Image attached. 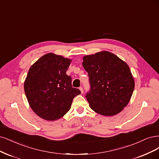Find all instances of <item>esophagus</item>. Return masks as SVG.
<instances>
[{"instance_id": "1", "label": "esophagus", "mask_w": 159, "mask_h": 159, "mask_svg": "<svg viewBox=\"0 0 159 159\" xmlns=\"http://www.w3.org/2000/svg\"><path fill=\"white\" fill-rule=\"evenodd\" d=\"M79 89H80V92H81V93L83 94V87H80Z\"/></svg>"}]
</instances>
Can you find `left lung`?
Segmentation results:
<instances>
[{
	"label": "left lung",
	"mask_w": 159,
	"mask_h": 159,
	"mask_svg": "<svg viewBox=\"0 0 159 159\" xmlns=\"http://www.w3.org/2000/svg\"><path fill=\"white\" fill-rule=\"evenodd\" d=\"M90 89L86 94L91 109L105 116L116 115L128 104L135 88L129 66L106 51L83 57Z\"/></svg>",
	"instance_id": "left-lung-1"
}]
</instances>
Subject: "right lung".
Returning <instances> with one entry per match:
<instances>
[{"label":"right lung","instance_id":"obj_1","mask_svg":"<svg viewBox=\"0 0 159 159\" xmlns=\"http://www.w3.org/2000/svg\"><path fill=\"white\" fill-rule=\"evenodd\" d=\"M71 59L49 53L30 68L24 91L30 106L38 116L48 121L62 117L70 110L73 98L81 93L73 88L66 74Z\"/></svg>","mask_w":159,"mask_h":159}]
</instances>
